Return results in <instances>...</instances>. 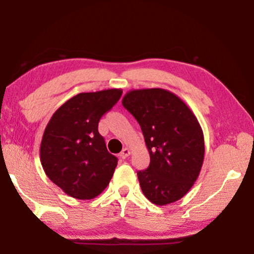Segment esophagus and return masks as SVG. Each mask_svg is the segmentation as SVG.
Segmentation results:
<instances>
[{"label":"esophagus","mask_w":254,"mask_h":254,"mask_svg":"<svg viewBox=\"0 0 254 254\" xmlns=\"http://www.w3.org/2000/svg\"><path fill=\"white\" fill-rule=\"evenodd\" d=\"M129 155H130V150H129V149H128V148H125V149H124V150L120 152V157H121V158H123V159H125V158H127V157H128V156H129Z\"/></svg>","instance_id":"esophagus-1"}]
</instances>
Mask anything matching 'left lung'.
I'll use <instances>...</instances> for the list:
<instances>
[{
	"instance_id": "8db88e82",
	"label": "left lung",
	"mask_w": 254,
	"mask_h": 254,
	"mask_svg": "<svg viewBox=\"0 0 254 254\" xmlns=\"http://www.w3.org/2000/svg\"><path fill=\"white\" fill-rule=\"evenodd\" d=\"M123 105L140 125L150 164L137 171L145 197L157 206L182 199L199 177L203 133L189 106L164 89L127 92Z\"/></svg>"
}]
</instances>
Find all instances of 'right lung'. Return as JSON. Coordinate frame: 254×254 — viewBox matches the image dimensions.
Listing matches in <instances>:
<instances>
[{
  "label": "right lung",
  "mask_w": 254,
  "mask_h": 254,
  "mask_svg": "<svg viewBox=\"0 0 254 254\" xmlns=\"http://www.w3.org/2000/svg\"><path fill=\"white\" fill-rule=\"evenodd\" d=\"M121 95V89L78 93L55 111L45 128L40 144L44 171L75 199H93L112 178L118 158L107 151L98 123Z\"/></svg>",
  "instance_id": "1"
}]
</instances>
